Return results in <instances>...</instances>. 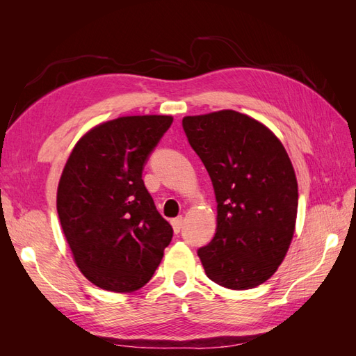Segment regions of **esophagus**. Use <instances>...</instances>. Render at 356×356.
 <instances>
[{
  "label": "esophagus",
  "instance_id": "obj_1",
  "mask_svg": "<svg viewBox=\"0 0 356 356\" xmlns=\"http://www.w3.org/2000/svg\"><path fill=\"white\" fill-rule=\"evenodd\" d=\"M170 222H172V227H174V232L179 233L181 229H182V225H184V217H182V215H179V217L174 218Z\"/></svg>",
  "mask_w": 356,
  "mask_h": 356
}]
</instances>
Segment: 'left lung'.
<instances>
[{"mask_svg": "<svg viewBox=\"0 0 356 356\" xmlns=\"http://www.w3.org/2000/svg\"><path fill=\"white\" fill-rule=\"evenodd\" d=\"M217 199V233L199 250L204 273L224 288L251 289L281 266L298 208L285 147L261 122L234 110L182 118Z\"/></svg>", "mask_w": 356, "mask_h": 356, "instance_id": "obj_1", "label": "left lung"}]
</instances>
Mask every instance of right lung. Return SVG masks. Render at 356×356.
Listing matches in <instances>:
<instances>
[{
	"label": "right lung",
	"mask_w": 356,
	"mask_h": 356,
	"mask_svg": "<svg viewBox=\"0 0 356 356\" xmlns=\"http://www.w3.org/2000/svg\"><path fill=\"white\" fill-rule=\"evenodd\" d=\"M172 115H126L86 132L63 166L56 208L80 272L113 293L154 275L172 234L143 181L144 163Z\"/></svg>",
	"instance_id": "obj_1"
}]
</instances>
